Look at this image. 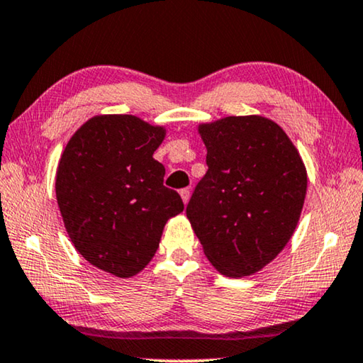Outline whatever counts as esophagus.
Instances as JSON below:
<instances>
[{
  "label": "esophagus",
  "instance_id": "esophagus-1",
  "mask_svg": "<svg viewBox=\"0 0 363 363\" xmlns=\"http://www.w3.org/2000/svg\"><path fill=\"white\" fill-rule=\"evenodd\" d=\"M180 196H182V199H183V203H188L190 201V190H188V188H183V190H180Z\"/></svg>",
  "mask_w": 363,
  "mask_h": 363
}]
</instances>
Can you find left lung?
I'll list each match as a JSON object with an SVG mask.
<instances>
[{"mask_svg":"<svg viewBox=\"0 0 363 363\" xmlns=\"http://www.w3.org/2000/svg\"><path fill=\"white\" fill-rule=\"evenodd\" d=\"M208 172L186 218L219 273L260 272L290 242L301 216L308 173L295 144L275 121L225 116L198 124Z\"/></svg>","mask_w":363,"mask_h":363,"instance_id":"obj_1","label":"left lung"}]
</instances>
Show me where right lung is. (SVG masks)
Masks as SVG:
<instances>
[{"label":"right lung","mask_w":363,"mask_h":363,"mask_svg":"<svg viewBox=\"0 0 363 363\" xmlns=\"http://www.w3.org/2000/svg\"><path fill=\"white\" fill-rule=\"evenodd\" d=\"M165 135V125L133 114H98L60 155L55 194L68 238L83 259L118 278L149 265L167 220L183 211L154 159Z\"/></svg>","instance_id":"right-lung-1"}]
</instances>
